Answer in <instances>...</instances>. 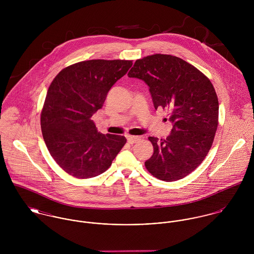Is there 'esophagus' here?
I'll use <instances>...</instances> for the list:
<instances>
[{
    "mask_svg": "<svg viewBox=\"0 0 254 254\" xmlns=\"http://www.w3.org/2000/svg\"><path fill=\"white\" fill-rule=\"evenodd\" d=\"M140 139H141V138L138 137V136H128V137H127V142H128L129 144H135V143H137Z\"/></svg>",
    "mask_w": 254,
    "mask_h": 254,
    "instance_id": "obj_1",
    "label": "esophagus"
}]
</instances>
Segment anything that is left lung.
Here are the masks:
<instances>
[{"instance_id": "8db88e82", "label": "left lung", "mask_w": 254, "mask_h": 254, "mask_svg": "<svg viewBox=\"0 0 254 254\" xmlns=\"http://www.w3.org/2000/svg\"><path fill=\"white\" fill-rule=\"evenodd\" d=\"M128 76L145 81L154 109H166L173 123L166 139L148 137L153 154L145 168L162 181L183 179L199 166L214 140L219 103L212 83L184 60L161 54L137 60Z\"/></svg>"}]
</instances>
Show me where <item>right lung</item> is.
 Returning a JSON list of instances; mask_svg holds the SVG:
<instances>
[{"label": "right lung", "instance_id": "right-lung-1", "mask_svg": "<svg viewBox=\"0 0 254 254\" xmlns=\"http://www.w3.org/2000/svg\"><path fill=\"white\" fill-rule=\"evenodd\" d=\"M132 64L125 60L84 61L64 68L51 83L41 111L42 134L52 157L73 177L104 173L126 144L124 136L99 133L91 118Z\"/></svg>", "mask_w": 254, "mask_h": 254}]
</instances>
